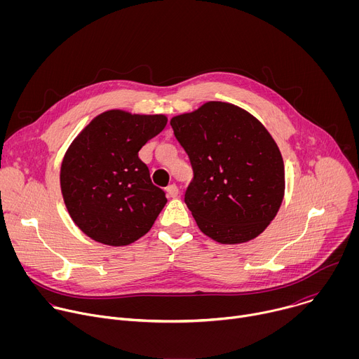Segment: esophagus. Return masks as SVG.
<instances>
[{
    "mask_svg": "<svg viewBox=\"0 0 359 359\" xmlns=\"http://www.w3.org/2000/svg\"><path fill=\"white\" fill-rule=\"evenodd\" d=\"M166 191H168V196L169 197H177L179 196V189H177V186L173 183V184H169L168 187H166Z\"/></svg>",
    "mask_w": 359,
    "mask_h": 359,
    "instance_id": "1",
    "label": "esophagus"
}]
</instances>
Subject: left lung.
<instances>
[{"mask_svg": "<svg viewBox=\"0 0 359 359\" xmlns=\"http://www.w3.org/2000/svg\"><path fill=\"white\" fill-rule=\"evenodd\" d=\"M170 125L193 169L184 203L198 229L223 244L263 233L284 196L283 158L267 129L224 102H208Z\"/></svg>", "mask_w": 359, "mask_h": 359, "instance_id": "8db88e82", "label": "left lung"}]
</instances>
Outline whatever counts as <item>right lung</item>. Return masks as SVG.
<instances>
[{"label": "right lung", "instance_id": "1", "mask_svg": "<svg viewBox=\"0 0 359 359\" xmlns=\"http://www.w3.org/2000/svg\"><path fill=\"white\" fill-rule=\"evenodd\" d=\"M168 123L163 115L108 111L72 142L61 166V189L75 224L92 240L126 245L144 236L166 204L139 159L142 146Z\"/></svg>", "mask_w": 359, "mask_h": 359}]
</instances>
